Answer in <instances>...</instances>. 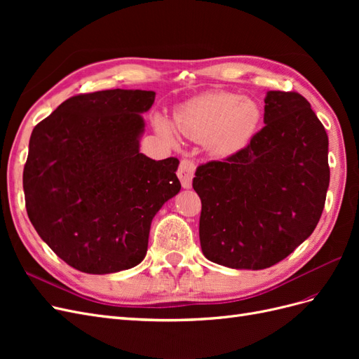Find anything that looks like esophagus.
Wrapping results in <instances>:
<instances>
[{
    "label": "esophagus",
    "instance_id": "obj_1",
    "mask_svg": "<svg viewBox=\"0 0 359 359\" xmlns=\"http://www.w3.org/2000/svg\"><path fill=\"white\" fill-rule=\"evenodd\" d=\"M194 170H196V166H194V163L191 160H187V158L181 160L180 168H178V178H180L181 186L184 189H191Z\"/></svg>",
    "mask_w": 359,
    "mask_h": 359
}]
</instances>
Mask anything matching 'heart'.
Wrapping results in <instances>:
<instances>
[{
	"instance_id": "heart-1",
	"label": "heart",
	"mask_w": 359,
	"mask_h": 359,
	"mask_svg": "<svg viewBox=\"0 0 359 359\" xmlns=\"http://www.w3.org/2000/svg\"><path fill=\"white\" fill-rule=\"evenodd\" d=\"M262 119L253 99L233 93L212 91L180 104L173 114V127L184 136L206 142L215 156L227 157L241 151L256 135ZM157 133L175 142V130L165 116H154Z\"/></svg>"
}]
</instances>
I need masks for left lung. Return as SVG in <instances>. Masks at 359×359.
Segmentation results:
<instances>
[{
	"label": "left lung",
	"instance_id": "left-lung-1",
	"mask_svg": "<svg viewBox=\"0 0 359 359\" xmlns=\"http://www.w3.org/2000/svg\"><path fill=\"white\" fill-rule=\"evenodd\" d=\"M265 127L224 161L196 170L203 256L233 269H264L313 233L330 186L328 135L298 93L268 91Z\"/></svg>",
	"mask_w": 359,
	"mask_h": 359
}]
</instances>
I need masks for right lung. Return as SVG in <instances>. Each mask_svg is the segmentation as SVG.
<instances>
[{
    "label": "right lung",
    "instance_id": "1",
    "mask_svg": "<svg viewBox=\"0 0 359 359\" xmlns=\"http://www.w3.org/2000/svg\"><path fill=\"white\" fill-rule=\"evenodd\" d=\"M154 91L70 97L39 123L24 168L29 220L58 257L86 274L142 262L151 222L178 194V158L139 151Z\"/></svg>",
    "mask_w": 359,
    "mask_h": 359
}]
</instances>
